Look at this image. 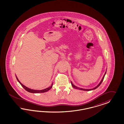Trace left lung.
I'll return each instance as SVG.
<instances>
[{"instance_id": "1", "label": "left lung", "mask_w": 124, "mask_h": 124, "mask_svg": "<svg viewBox=\"0 0 124 124\" xmlns=\"http://www.w3.org/2000/svg\"><path fill=\"white\" fill-rule=\"evenodd\" d=\"M106 71H105V75H104L103 76V78L101 80V82L99 84V85H98L97 86L95 87H94V88L93 89H82V88H79V87H76V86H75V85H74L73 84V83L72 82H71V83L72 85V86L73 88H75L76 89H78V90H85V91H90V90H95V89H96L97 88H98V87L99 86L101 85V84L102 82V81H103V79H104V77H105V74H106Z\"/></svg>"}]
</instances>
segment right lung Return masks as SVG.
<instances>
[{"mask_svg":"<svg viewBox=\"0 0 124 124\" xmlns=\"http://www.w3.org/2000/svg\"><path fill=\"white\" fill-rule=\"evenodd\" d=\"M16 79H17V80L18 81V82L20 83V84L21 85V86H22L25 90L27 91L28 92H29L32 93H44V92H47V91H48V90L51 89V88L52 87L53 84V83L49 87L47 88H46L45 89L42 90H32V89H30V88L27 87L25 86H24V85H23L19 81V80L18 79L17 77L16 76Z\"/></svg>","mask_w":124,"mask_h":124,"instance_id":"obj_1","label":"right lung"}]
</instances>
